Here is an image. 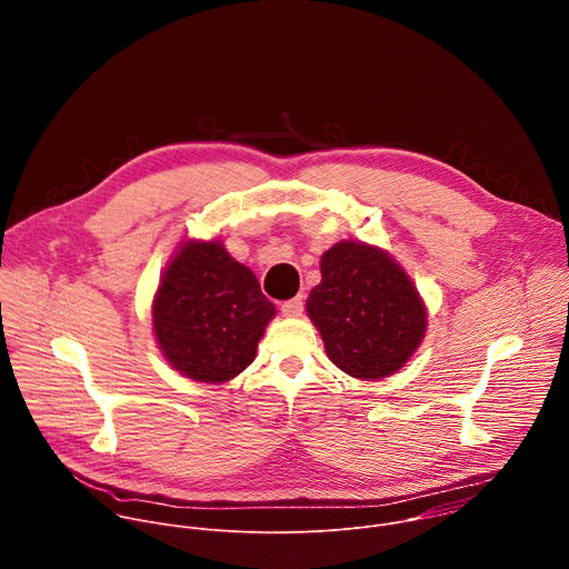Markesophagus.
I'll return each mask as SVG.
<instances>
[{"instance_id": "esophagus-1", "label": "esophagus", "mask_w": 569, "mask_h": 569, "mask_svg": "<svg viewBox=\"0 0 569 569\" xmlns=\"http://www.w3.org/2000/svg\"><path fill=\"white\" fill-rule=\"evenodd\" d=\"M281 312L288 315V317H299L303 312V297L299 295V297H292V299L283 301L281 303Z\"/></svg>"}]
</instances>
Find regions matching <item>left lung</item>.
<instances>
[{"instance_id":"8db88e82","label":"left lung","mask_w":569,"mask_h":569,"mask_svg":"<svg viewBox=\"0 0 569 569\" xmlns=\"http://www.w3.org/2000/svg\"><path fill=\"white\" fill-rule=\"evenodd\" d=\"M306 310L327 356L362 380L400 369L426 333V308L410 277L365 242H338L321 257V283Z\"/></svg>"}]
</instances>
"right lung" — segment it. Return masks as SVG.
<instances>
[{"label": "right lung", "instance_id": "right-lung-1", "mask_svg": "<svg viewBox=\"0 0 569 569\" xmlns=\"http://www.w3.org/2000/svg\"><path fill=\"white\" fill-rule=\"evenodd\" d=\"M274 303L252 270L220 242H187L176 254L152 303L159 349L187 378L224 382L257 356Z\"/></svg>", "mask_w": 569, "mask_h": 569}]
</instances>
